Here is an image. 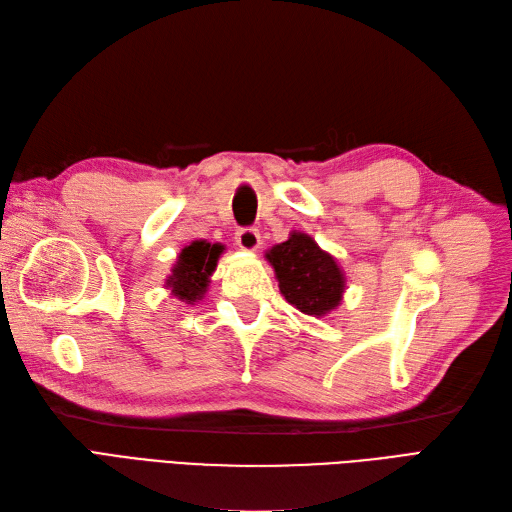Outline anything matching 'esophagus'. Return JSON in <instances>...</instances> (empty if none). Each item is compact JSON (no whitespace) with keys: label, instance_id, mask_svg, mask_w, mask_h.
Segmentation results:
<instances>
[{"label":"esophagus","instance_id":"34e87169","mask_svg":"<svg viewBox=\"0 0 512 512\" xmlns=\"http://www.w3.org/2000/svg\"><path fill=\"white\" fill-rule=\"evenodd\" d=\"M236 244L240 246L242 251L253 253V251L259 249L261 236H259L257 229H253V227H242V229H238V232H236Z\"/></svg>","mask_w":512,"mask_h":512}]
</instances>
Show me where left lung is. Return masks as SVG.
I'll return each instance as SVG.
<instances>
[{
    "mask_svg": "<svg viewBox=\"0 0 512 512\" xmlns=\"http://www.w3.org/2000/svg\"><path fill=\"white\" fill-rule=\"evenodd\" d=\"M285 300L308 317H325L342 302L346 276L334 255L323 251L315 238L291 232L266 253Z\"/></svg>",
    "mask_w": 512,
    "mask_h": 512,
    "instance_id": "obj_1",
    "label": "left lung"
}]
</instances>
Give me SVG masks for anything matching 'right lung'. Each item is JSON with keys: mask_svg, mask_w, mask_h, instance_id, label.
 Wrapping results in <instances>:
<instances>
[{"mask_svg": "<svg viewBox=\"0 0 512 512\" xmlns=\"http://www.w3.org/2000/svg\"><path fill=\"white\" fill-rule=\"evenodd\" d=\"M223 251L225 246L221 242L210 244L206 240H193L178 253L176 263L166 278V289L185 304L193 306L195 302H202L210 287V276L217 270V261Z\"/></svg>", "mask_w": 512, "mask_h": 512, "instance_id": "add662e5", "label": "right lung"}]
</instances>
